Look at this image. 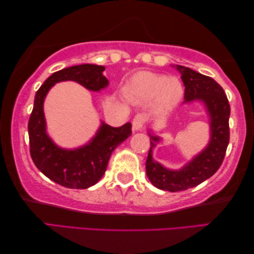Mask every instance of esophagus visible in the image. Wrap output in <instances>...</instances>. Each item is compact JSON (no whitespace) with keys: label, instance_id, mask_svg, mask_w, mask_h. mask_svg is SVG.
Wrapping results in <instances>:
<instances>
[{"label":"esophagus","instance_id":"obj_1","mask_svg":"<svg viewBox=\"0 0 254 254\" xmlns=\"http://www.w3.org/2000/svg\"><path fill=\"white\" fill-rule=\"evenodd\" d=\"M145 122H146V115H145V114L136 115L135 118L132 119V129H134V130H142Z\"/></svg>","mask_w":254,"mask_h":254}]
</instances>
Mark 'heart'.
<instances>
[{"instance_id":"b5f03b06","label":"heart","mask_w":254,"mask_h":254,"mask_svg":"<svg viewBox=\"0 0 254 254\" xmlns=\"http://www.w3.org/2000/svg\"><path fill=\"white\" fill-rule=\"evenodd\" d=\"M124 94L136 103H147L153 115L161 116L172 110L184 97V86L179 78L152 72H138L124 86Z\"/></svg>"}]
</instances>
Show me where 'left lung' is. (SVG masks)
<instances>
[{"instance_id": "1", "label": "left lung", "mask_w": 254, "mask_h": 254, "mask_svg": "<svg viewBox=\"0 0 254 254\" xmlns=\"http://www.w3.org/2000/svg\"><path fill=\"white\" fill-rule=\"evenodd\" d=\"M185 84V103L200 102L209 118L210 138L207 146L179 170L165 168L153 160V148L161 140L160 136L152 134L151 148L146 160V174L153 186L170 192L187 190L200 185L209 179L222 165L230 142L231 108L225 92L214 78L202 75L186 66L177 65Z\"/></svg>"}]
</instances>
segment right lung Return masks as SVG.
Masks as SVG:
<instances>
[{"instance_id": "obj_1", "label": "right lung", "mask_w": 254, "mask_h": 254, "mask_svg": "<svg viewBox=\"0 0 254 254\" xmlns=\"http://www.w3.org/2000/svg\"><path fill=\"white\" fill-rule=\"evenodd\" d=\"M105 66L82 64L53 73L35 95L28 124L30 154L33 163L46 177L70 189H86L94 186L107 170L112 152L131 135V124L111 127L101 122L95 135L83 146L60 147L47 134L44 102L48 91L58 82L74 81L85 89L99 92L109 81L103 75Z\"/></svg>"}]
</instances>
